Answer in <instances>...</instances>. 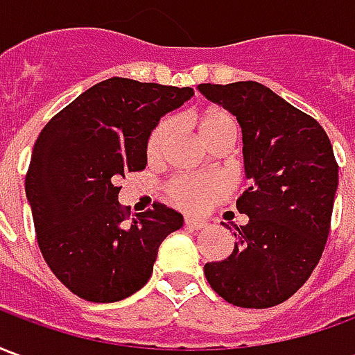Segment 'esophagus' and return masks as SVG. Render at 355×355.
Segmentation results:
<instances>
[{
	"label": "esophagus",
	"instance_id": "1",
	"mask_svg": "<svg viewBox=\"0 0 355 355\" xmlns=\"http://www.w3.org/2000/svg\"><path fill=\"white\" fill-rule=\"evenodd\" d=\"M184 226H186V228H192V230H201V228H205L207 224L203 223V220H193V218H186Z\"/></svg>",
	"mask_w": 355,
	"mask_h": 355
}]
</instances>
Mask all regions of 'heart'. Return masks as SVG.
Wrapping results in <instances>:
<instances>
[{
    "label": "heart",
    "mask_w": 355,
    "mask_h": 355,
    "mask_svg": "<svg viewBox=\"0 0 355 355\" xmlns=\"http://www.w3.org/2000/svg\"><path fill=\"white\" fill-rule=\"evenodd\" d=\"M171 119H162L155 125L146 140V155L150 159L159 157L163 146L171 135ZM196 127L201 140L209 144L211 140L224 135H238V123L223 108H207L196 117ZM167 196L177 207L192 213H200L224 196L223 180L215 177H177L167 184Z\"/></svg>",
    "instance_id": "1"
}]
</instances>
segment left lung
I'll return each instance as SVG.
<instances>
[{"mask_svg":"<svg viewBox=\"0 0 355 355\" xmlns=\"http://www.w3.org/2000/svg\"><path fill=\"white\" fill-rule=\"evenodd\" d=\"M209 101L238 117L245 177L238 200L249 216L232 226L238 238L220 262L203 272L216 295L241 308H272L293 297L318 266L331 230L338 165L327 132L257 81L201 83Z\"/></svg>","mask_w":355,"mask_h":355,"instance_id":"obj_1","label":"left lung"}]
</instances>
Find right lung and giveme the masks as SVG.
<instances>
[{"instance_id":"right-lung-1","label":"right lung","mask_w":355,"mask_h":355,"mask_svg":"<svg viewBox=\"0 0 355 355\" xmlns=\"http://www.w3.org/2000/svg\"><path fill=\"white\" fill-rule=\"evenodd\" d=\"M192 87L110 78L43 127L26 173L35 238L53 274L89 302H117L144 287L157 249L184 218L154 209L129 218L119 180L146 167V140Z\"/></svg>"}]
</instances>
